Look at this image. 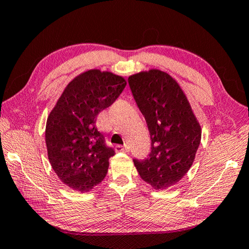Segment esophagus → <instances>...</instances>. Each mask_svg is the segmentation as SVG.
I'll return each mask as SVG.
<instances>
[{
  "label": "esophagus",
  "mask_w": 249,
  "mask_h": 249,
  "mask_svg": "<svg viewBox=\"0 0 249 249\" xmlns=\"http://www.w3.org/2000/svg\"><path fill=\"white\" fill-rule=\"evenodd\" d=\"M115 149L116 151H119V153H127L129 150V148L126 145H116Z\"/></svg>",
  "instance_id": "1"
}]
</instances>
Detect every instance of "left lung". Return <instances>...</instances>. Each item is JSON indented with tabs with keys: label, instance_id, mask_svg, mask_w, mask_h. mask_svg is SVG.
Listing matches in <instances>:
<instances>
[{
	"label": "left lung",
	"instance_id": "left-lung-1",
	"mask_svg": "<svg viewBox=\"0 0 249 249\" xmlns=\"http://www.w3.org/2000/svg\"><path fill=\"white\" fill-rule=\"evenodd\" d=\"M150 135V153L134 159L141 178L156 190L175 184L192 166L201 142V127L178 82L151 69L128 78Z\"/></svg>",
	"mask_w": 249,
	"mask_h": 249
}]
</instances>
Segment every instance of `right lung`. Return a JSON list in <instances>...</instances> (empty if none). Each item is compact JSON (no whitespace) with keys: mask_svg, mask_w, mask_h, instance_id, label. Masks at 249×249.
Returning a JSON list of instances; mask_svg holds the SVG:
<instances>
[{"mask_svg":"<svg viewBox=\"0 0 249 249\" xmlns=\"http://www.w3.org/2000/svg\"><path fill=\"white\" fill-rule=\"evenodd\" d=\"M126 87L121 75L89 70L74 78L47 119L46 146L58 178L75 191L88 192L107 174L114 149L96 128V117Z\"/></svg>","mask_w":249,"mask_h":249,"instance_id":"1","label":"right lung"}]
</instances>
